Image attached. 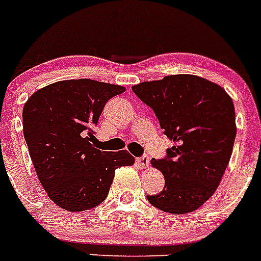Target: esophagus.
<instances>
[{"label":"esophagus","mask_w":261,"mask_h":261,"mask_svg":"<svg viewBox=\"0 0 261 261\" xmlns=\"http://www.w3.org/2000/svg\"><path fill=\"white\" fill-rule=\"evenodd\" d=\"M136 164H138L140 168H146L149 166V156L143 155L140 158H136Z\"/></svg>","instance_id":"1"}]
</instances>
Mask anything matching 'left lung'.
Segmentation results:
<instances>
[{
	"mask_svg": "<svg viewBox=\"0 0 261 261\" xmlns=\"http://www.w3.org/2000/svg\"><path fill=\"white\" fill-rule=\"evenodd\" d=\"M133 92L173 140L164 158L151 159L164 174V187L148 201L172 214L196 211L214 194L231 158L236 138L231 97L216 83L184 74L140 83Z\"/></svg>",
	"mask_w": 261,
	"mask_h": 261,
	"instance_id": "8db88e82",
	"label": "left lung"
}]
</instances>
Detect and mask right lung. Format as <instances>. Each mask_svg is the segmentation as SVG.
<instances>
[{
  "label": "right lung",
  "instance_id": "1",
  "mask_svg": "<svg viewBox=\"0 0 261 261\" xmlns=\"http://www.w3.org/2000/svg\"><path fill=\"white\" fill-rule=\"evenodd\" d=\"M125 92L90 79L63 80L37 90L22 108V130L40 184L50 200L83 212L106 200L118 167L133 166L127 150L102 151L94 128L106 103Z\"/></svg>",
  "mask_w": 261,
  "mask_h": 261
}]
</instances>
